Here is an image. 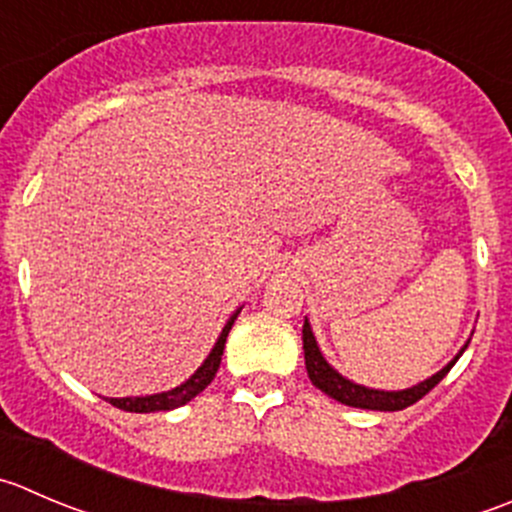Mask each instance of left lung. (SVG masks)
<instances>
[{"label": "left lung", "instance_id": "8db88e82", "mask_svg": "<svg viewBox=\"0 0 512 512\" xmlns=\"http://www.w3.org/2000/svg\"><path fill=\"white\" fill-rule=\"evenodd\" d=\"M468 345L470 340L460 347L458 355H455L443 370H438L435 375H430L428 380L418 382V385H410V388L405 390H377V388H367V385H360V382L355 380H347L345 375H340V372H337L320 352V345H317L315 332H312L307 317H305V325H302V350H305V367L312 385H315L317 390H322L325 395H330L332 400H337V403L350 405V408H360V410H380V413H395V410L410 408L413 403H418L423 395H428L430 390H433L435 385L448 375L450 367L458 362V357L463 355Z\"/></svg>", "mask_w": 512, "mask_h": 512}]
</instances>
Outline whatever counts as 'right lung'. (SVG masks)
Returning <instances> with one entry per match:
<instances>
[{
  "label": "right lung",
  "mask_w": 512,
  "mask_h": 512,
  "mask_svg": "<svg viewBox=\"0 0 512 512\" xmlns=\"http://www.w3.org/2000/svg\"><path fill=\"white\" fill-rule=\"evenodd\" d=\"M240 310L242 307H237V310L232 312L230 320H227L225 327H222L217 342L212 345L210 355L205 357V362H202V365L197 367V370L192 372V375L187 377L182 385H177V388H172V390H165V393L140 395V398H107L109 403L119 410H127V413H160V410H175V408H182V405L190 403L192 398H197V395H200L212 380H215V372H217V367H220L227 335H230V330H232V325H235Z\"/></svg>",
  "instance_id": "1"
}]
</instances>
